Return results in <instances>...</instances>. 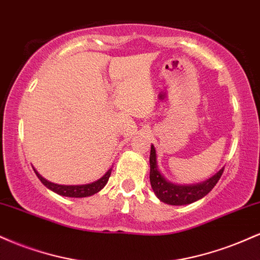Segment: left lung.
<instances>
[{
    "label": "left lung",
    "instance_id": "obj_1",
    "mask_svg": "<svg viewBox=\"0 0 260 260\" xmlns=\"http://www.w3.org/2000/svg\"><path fill=\"white\" fill-rule=\"evenodd\" d=\"M150 184L153 188L155 196L160 199L161 202L166 203L170 205H186L190 203L199 201L203 197H205L215 187L217 181L221 177L223 168L216 172L213 177L209 180L202 182V183L189 184V186H181V184L171 183L161 175L157 169L156 161V151H155L154 145L150 149Z\"/></svg>",
    "mask_w": 260,
    "mask_h": 260
}]
</instances>
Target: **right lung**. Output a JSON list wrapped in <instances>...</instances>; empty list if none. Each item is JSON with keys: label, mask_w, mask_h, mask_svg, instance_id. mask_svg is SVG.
Instances as JSON below:
<instances>
[{"label": "right lung", "mask_w": 260, "mask_h": 260, "mask_svg": "<svg viewBox=\"0 0 260 260\" xmlns=\"http://www.w3.org/2000/svg\"><path fill=\"white\" fill-rule=\"evenodd\" d=\"M111 170L110 169L109 171L106 172L100 180L92 182V183H88V184H79V186H63V184H56L52 183V182L45 180V178L41 176L37 170L34 169L35 174H37L38 178L41 181V183L44 186H46L49 189H51L52 192L57 193L59 196L63 197H72V198H84V197H89L98 193L99 190L103 189L105 187V184L109 181L110 175H111Z\"/></svg>", "instance_id": "add662e5"}]
</instances>
